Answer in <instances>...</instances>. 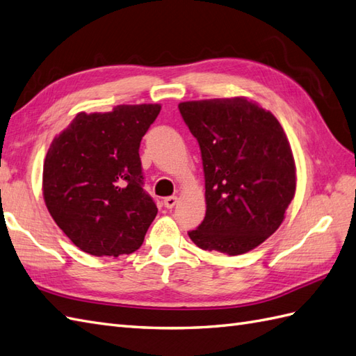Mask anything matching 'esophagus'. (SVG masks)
<instances>
[{
  "instance_id": "1",
  "label": "esophagus",
  "mask_w": 356,
  "mask_h": 356,
  "mask_svg": "<svg viewBox=\"0 0 356 356\" xmlns=\"http://www.w3.org/2000/svg\"><path fill=\"white\" fill-rule=\"evenodd\" d=\"M177 203V197L176 195H171V197H165L163 198V206L167 209H172Z\"/></svg>"
}]
</instances>
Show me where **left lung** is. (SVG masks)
Returning <instances> with one entry per match:
<instances>
[{
  "instance_id": "1",
  "label": "left lung",
  "mask_w": 356,
  "mask_h": 356,
  "mask_svg": "<svg viewBox=\"0 0 356 356\" xmlns=\"http://www.w3.org/2000/svg\"><path fill=\"white\" fill-rule=\"evenodd\" d=\"M179 111L200 145L206 188V216L189 238L229 256L253 250L282 225L296 193L282 126L245 97L185 102Z\"/></svg>"
}]
</instances>
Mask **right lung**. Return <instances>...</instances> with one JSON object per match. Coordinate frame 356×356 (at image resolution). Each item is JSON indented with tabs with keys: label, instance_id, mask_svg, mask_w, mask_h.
<instances>
[{
	"label": "right lung",
	"instance_id": "obj_1",
	"mask_svg": "<svg viewBox=\"0 0 356 356\" xmlns=\"http://www.w3.org/2000/svg\"><path fill=\"white\" fill-rule=\"evenodd\" d=\"M159 112V104L80 112L53 139L44 162V200L80 250L117 258L143 245L158 208L143 188L139 145Z\"/></svg>",
	"mask_w": 356,
	"mask_h": 356
}]
</instances>
